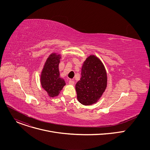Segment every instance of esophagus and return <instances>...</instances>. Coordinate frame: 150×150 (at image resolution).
<instances>
[{"instance_id":"obj_1","label":"esophagus","mask_w":150,"mask_h":150,"mask_svg":"<svg viewBox=\"0 0 150 150\" xmlns=\"http://www.w3.org/2000/svg\"><path fill=\"white\" fill-rule=\"evenodd\" d=\"M74 83H75V82H74V81L73 80L70 79L69 81V85H72L74 84Z\"/></svg>"}]
</instances>
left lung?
I'll return each instance as SVG.
<instances>
[{"label": "left lung", "mask_w": 150, "mask_h": 150, "mask_svg": "<svg viewBox=\"0 0 150 150\" xmlns=\"http://www.w3.org/2000/svg\"><path fill=\"white\" fill-rule=\"evenodd\" d=\"M108 84V75L101 60L94 54L83 62L81 76L75 85L78 101L84 105L96 103L101 97Z\"/></svg>", "instance_id": "1"}]
</instances>
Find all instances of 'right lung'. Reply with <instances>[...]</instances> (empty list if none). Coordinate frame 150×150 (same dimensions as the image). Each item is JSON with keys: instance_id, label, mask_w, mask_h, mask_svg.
I'll use <instances>...</instances> for the list:
<instances>
[{"instance_id": "right-lung-1", "label": "right lung", "mask_w": 150, "mask_h": 150, "mask_svg": "<svg viewBox=\"0 0 150 150\" xmlns=\"http://www.w3.org/2000/svg\"><path fill=\"white\" fill-rule=\"evenodd\" d=\"M61 55L57 53H51L46 59L40 74V83L42 88L50 97H57L63 87L65 81L60 76L59 65Z\"/></svg>"}]
</instances>
